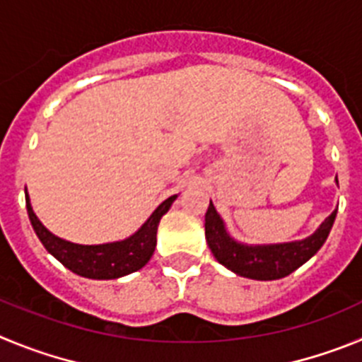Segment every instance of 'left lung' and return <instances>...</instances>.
<instances>
[{
  "instance_id": "1",
  "label": "left lung",
  "mask_w": 362,
  "mask_h": 362,
  "mask_svg": "<svg viewBox=\"0 0 362 362\" xmlns=\"http://www.w3.org/2000/svg\"><path fill=\"white\" fill-rule=\"evenodd\" d=\"M335 184L339 185L337 177ZM335 214H330L327 220L310 234V236L285 243H242L229 234L223 218L218 214L213 202H209L205 213V240L214 258L223 267L242 276V278L258 279V281H272L292 274L296 269L307 263L327 242L334 226Z\"/></svg>"
}]
</instances>
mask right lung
Returning a JSON list of instances; mask_svg holds the SVG:
<instances>
[{
  "label": "right lung",
  "mask_w": 362,
  "mask_h": 362,
  "mask_svg": "<svg viewBox=\"0 0 362 362\" xmlns=\"http://www.w3.org/2000/svg\"><path fill=\"white\" fill-rule=\"evenodd\" d=\"M177 197L178 194H173V197L162 202L157 209L153 211L151 216L132 236L119 240V242L81 245V243L68 242V240H63V238L50 233L41 223V220L35 216L30 197L25 191L28 218H30L32 227H34L35 234L45 245V249L55 259H59L74 274L88 279H117L142 269L149 262V258L155 252V247H157L158 223H160L162 216L169 211V207L173 205V202L177 200Z\"/></svg>",
  "instance_id": "add662e5"
}]
</instances>
